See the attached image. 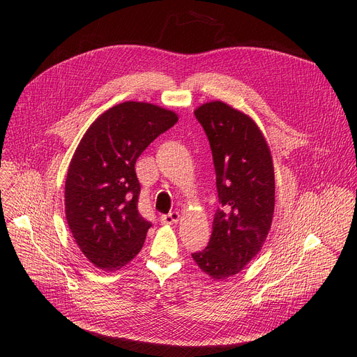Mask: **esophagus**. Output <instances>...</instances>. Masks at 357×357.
Masks as SVG:
<instances>
[{
	"mask_svg": "<svg viewBox=\"0 0 357 357\" xmlns=\"http://www.w3.org/2000/svg\"><path fill=\"white\" fill-rule=\"evenodd\" d=\"M179 220V213L178 211H171L169 214L160 215V222L162 224H176Z\"/></svg>",
	"mask_w": 357,
	"mask_h": 357,
	"instance_id": "1",
	"label": "esophagus"
}]
</instances>
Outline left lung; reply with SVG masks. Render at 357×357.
Returning <instances> with one entry per match:
<instances>
[{"mask_svg":"<svg viewBox=\"0 0 357 357\" xmlns=\"http://www.w3.org/2000/svg\"><path fill=\"white\" fill-rule=\"evenodd\" d=\"M208 137L220 207L207 248L192 253L213 279L238 273L259 253L275 210L273 163L256 123L221 101L195 109Z\"/></svg>","mask_w":357,"mask_h":357,"instance_id":"obj_1","label":"left lung"}]
</instances>
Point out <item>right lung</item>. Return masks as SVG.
<instances>
[{
  "label": "right lung",
  "instance_id": "1",
  "mask_svg": "<svg viewBox=\"0 0 357 357\" xmlns=\"http://www.w3.org/2000/svg\"><path fill=\"white\" fill-rule=\"evenodd\" d=\"M176 121L174 111L126 101L93 121L75 150L65 182V211L75 241L93 266L117 271L143 248L152 222L137 210L135 165Z\"/></svg>",
  "mask_w": 357,
  "mask_h": 357
}]
</instances>
